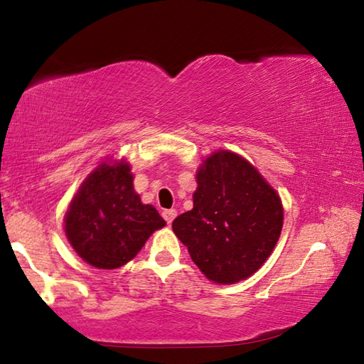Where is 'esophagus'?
<instances>
[{
    "mask_svg": "<svg viewBox=\"0 0 364 364\" xmlns=\"http://www.w3.org/2000/svg\"><path fill=\"white\" fill-rule=\"evenodd\" d=\"M162 215H164V218H165V221H167V223L170 225L171 221H173L175 218H176V215H178V212L175 210V208H170V210H164L162 212Z\"/></svg>",
    "mask_w": 364,
    "mask_h": 364,
    "instance_id": "esophagus-1",
    "label": "esophagus"
}]
</instances>
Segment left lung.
<instances>
[{
    "instance_id": "obj_1",
    "label": "left lung",
    "mask_w": 364,
    "mask_h": 364,
    "mask_svg": "<svg viewBox=\"0 0 364 364\" xmlns=\"http://www.w3.org/2000/svg\"><path fill=\"white\" fill-rule=\"evenodd\" d=\"M194 207L171 223L193 262L215 284L250 278L278 244L284 220L281 197L247 159L226 149L196 171Z\"/></svg>"
}]
</instances>
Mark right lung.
<instances>
[{"label":"right lung","mask_w":364,"mask_h":364,"mask_svg":"<svg viewBox=\"0 0 364 364\" xmlns=\"http://www.w3.org/2000/svg\"><path fill=\"white\" fill-rule=\"evenodd\" d=\"M132 165L106 159L85 178L64 215V232L78 257L100 269L133 260L165 220L143 204L133 188Z\"/></svg>","instance_id":"1"}]
</instances>
